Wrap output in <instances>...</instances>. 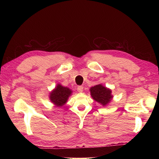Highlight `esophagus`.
<instances>
[{"instance_id": "esophagus-1", "label": "esophagus", "mask_w": 159, "mask_h": 159, "mask_svg": "<svg viewBox=\"0 0 159 159\" xmlns=\"http://www.w3.org/2000/svg\"><path fill=\"white\" fill-rule=\"evenodd\" d=\"M77 91L79 92H82L83 91V86H78Z\"/></svg>"}]
</instances>
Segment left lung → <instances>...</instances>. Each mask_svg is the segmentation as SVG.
<instances>
[{
	"instance_id": "left-lung-1",
	"label": "left lung",
	"mask_w": 159,
	"mask_h": 159,
	"mask_svg": "<svg viewBox=\"0 0 159 159\" xmlns=\"http://www.w3.org/2000/svg\"><path fill=\"white\" fill-rule=\"evenodd\" d=\"M90 92L93 98L103 106L109 103L113 98V96H111V91L100 84L91 87Z\"/></svg>"
}]
</instances>
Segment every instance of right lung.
Segmentation results:
<instances>
[{
	"instance_id": "1",
	"label": "right lung",
	"mask_w": 159,
	"mask_h": 159,
	"mask_svg": "<svg viewBox=\"0 0 159 159\" xmlns=\"http://www.w3.org/2000/svg\"><path fill=\"white\" fill-rule=\"evenodd\" d=\"M71 93L72 91L69 88L58 85L50 93V99L57 107H61L66 104Z\"/></svg>"
}]
</instances>
